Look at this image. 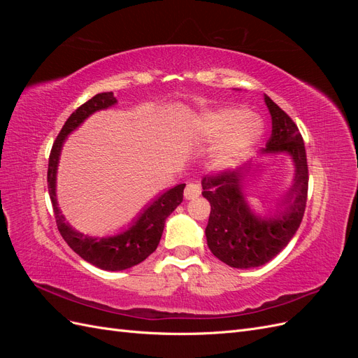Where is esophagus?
<instances>
[{"instance_id": "1", "label": "esophagus", "mask_w": 358, "mask_h": 358, "mask_svg": "<svg viewBox=\"0 0 358 358\" xmlns=\"http://www.w3.org/2000/svg\"><path fill=\"white\" fill-rule=\"evenodd\" d=\"M201 194V188L197 183H188L187 188H185V199L187 200H194L197 199Z\"/></svg>"}]
</instances>
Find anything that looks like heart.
<instances>
[{
  "label": "heart",
  "instance_id": "1",
  "mask_svg": "<svg viewBox=\"0 0 358 358\" xmlns=\"http://www.w3.org/2000/svg\"><path fill=\"white\" fill-rule=\"evenodd\" d=\"M262 134V122L249 116L246 110L229 107L197 119L194 136L200 142L215 143L210 161L215 169L227 170L234 167Z\"/></svg>",
  "mask_w": 358,
  "mask_h": 358
}]
</instances>
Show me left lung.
Masks as SVG:
<instances>
[{"instance_id": "obj_1", "label": "left lung", "mask_w": 358, "mask_h": 358, "mask_svg": "<svg viewBox=\"0 0 358 358\" xmlns=\"http://www.w3.org/2000/svg\"><path fill=\"white\" fill-rule=\"evenodd\" d=\"M272 115V137L263 152H288L296 164L294 185L280 199L273 220H259L249 212L241 191L245 170H221L201 180L203 197L210 203L206 227L208 246L222 263L236 268H251L268 263L288 245L303 220L308 200V159L303 137L294 121L264 95ZM254 171V170H252Z\"/></svg>"}]
</instances>
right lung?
I'll return each instance as SVG.
<instances>
[{"label": "right lung", "instance_id": "obj_1", "mask_svg": "<svg viewBox=\"0 0 358 358\" xmlns=\"http://www.w3.org/2000/svg\"><path fill=\"white\" fill-rule=\"evenodd\" d=\"M116 103L113 92H101L92 96L91 100L83 103L76 109L70 117L61 128V131L53 142L50 155H49V169H48V188L49 196L53 206V213H55V221L62 239L73 251L80 255L85 262H88L103 270H125L142 263L150 254H152L161 239L162 230L167 216L175 210L183 200V188L185 183L169 189L167 192L158 197L149 208L138 216V220L133 224L129 230L115 237H103V239H95V237L85 236L79 231L73 230L71 227L64 220L61 215L57 197H55V180H57V166L59 159L61 146L66 140L67 134H70L76 127H79L86 117L91 113L106 109Z\"/></svg>", "mask_w": 358, "mask_h": 358}]
</instances>
